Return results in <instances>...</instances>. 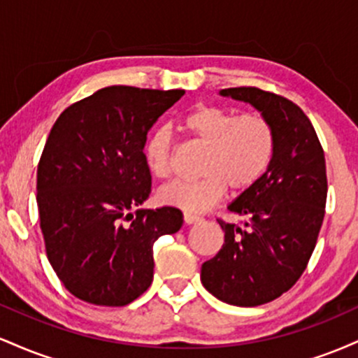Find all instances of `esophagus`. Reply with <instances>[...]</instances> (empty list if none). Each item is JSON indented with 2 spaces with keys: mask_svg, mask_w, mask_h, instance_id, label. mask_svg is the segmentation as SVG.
Masks as SVG:
<instances>
[{
  "mask_svg": "<svg viewBox=\"0 0 358 358\" xmlns=\"http://www.w3.org/2000/svg\"><path fill=\"white\" fill-rule=\"evenodd\" d=\"M183 220H185V224H196V222H200V217L199 215H193V213H188V212H185L183 213Z\"/></svg>",
  "mask_w": 358,
  "mask_h": 358,
  "instance_id": "esophagus-1",
  "label": "esophagus"
}]
</instances>
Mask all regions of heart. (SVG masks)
Segmentation results:
<instances>
[{
	"label": "heart",
	"instance_id": "b5f03b06",
	"mask_svg": "<svg viewBox=\"0 0 358 358\" xmlns=\"http://www.w3.org/2000/svg\"><path fill=\"white\" fill-rule=\"evenodd\" d=\"M185 127L207 146L199 182H171L159 188V202L188 213L208 210L231 187L244 192L259 182L274 155V129L261 114H242L220 106H199L185 117ZM145 165L155 178L165 180L173 170V136L166 126L148 134L143 146Z\"/></svg>",
	"mask_w": 358,
	"mask_h": 358
}]
</instances>
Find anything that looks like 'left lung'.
<instances>
[{
	"label": "left lung",
	"instance_id": "1",
	"mask_svg": "<svg viewBox=\"0 0 358 358\" xmlns=\"http://www.w3.org/2000/svg\"><path fill=\"white\" fill-rule=\"evenodd\" d=\"M220 96L254 106L274 129L266 173L229 203L244 227L219 220L224 245L202 264V285L220 301L259 306L298 281L318 239L327 203V166L315 127L294 102L257 87L222 89Z\"/></svg>",
	"mask_w": 358,
	"mask_h": 358
}]
</instances>
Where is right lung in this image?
<instances>
[{"mask_svg": "<svg viewBox=\"0 0 358 358\" xmlns=\"http://www.w3.org/2000/svg\"><path fill=\"white\" fill-rule=\"evenodd\" d=\"M185 94L110 85L69 106L53 124L36 171L47 257L76 298L126 306L153 281V244L175 234V207L139 208L151 193L146 134Z\"/></svg>", "mask_w": 358, "mask_h": 358, "instance_id": "obj_1", "label": "right lung"}]
</instances>
